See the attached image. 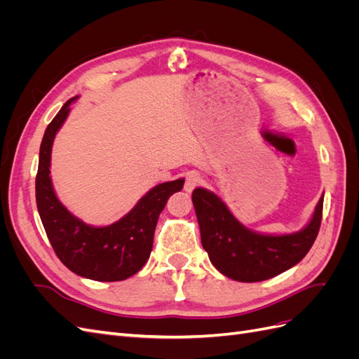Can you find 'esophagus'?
<instances>
[{"label":"esophagus","mask_w":359,"mask_h":359,"mask_svg":"<svg viewBox=\"0 0 359 359\" xmlns=\"http://www.w3.org/2000/svg\"><path fill=\"white\" fill-rule=\"evenodd\" d=\"M202 181H203V180H202V177H201V173L191 170V172L187 173V177H186V182H184V190L190 193V191H193L196 187H199L201 184H202Z\"/></svg>","instance_id":"34e87169"}]
</instances>
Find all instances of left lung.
Returning a JSON list of instances; mask_svg holds the SVG:
<instances>
[{"label": "left lung", "instance_id": "8db88e82", "mask_svg": "<svg viewBox=\"0 0 359 359\" xmlns=\"http://www.w3.org/2000/svg\"><path fill=\"white\" fill-rule=\"evenodd\" d=\"M191 201L201 227V241L212 265L226 277L244 283L273 278L297 265L319 233L323 196L310 223L289 235H262L238 222L224 202L205 189H194Z\"/></svg>", "mask_w": 359, "mask_h": 359}]
</instances>
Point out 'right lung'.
Segmentation results:
<instances>
[{
  "label": "right lung",
  "mask_w": 359,
  "mask_h": 359,
  "mask_svg": "<svg viewBox=\"0 0 359 359\" xmlns=\"http://www.w3.org/2000/svg\"><path fill=\"white\" fill-rule=\"evenodd\" d=\"M76 99L64 103L43 136L36 177L37 210L53 252L72 273L95 281H121L147 264L158 215L170 194L182 189L184 180L158 184L121 220L109 226L94 227L76 219L58 201L49 177L53 137Z\"/></svg>",
  "instance_id": "obj_1"
}]
</instances>
